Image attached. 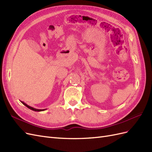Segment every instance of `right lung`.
<instances>
[{
    "label": "right lung",
    "mask_w": 152,
    "mask_h": 152,
    "mask_svg": "<svg viewBox=\"0 0 152 152\" xmlns=\"http://www.w3.org/2000/svg\"><path fill=\"white\" fill-rule=\"evenodd\" d=\"M21 102L22 103L23 105H25V106H27L28 108H29L30 110H33V111H45V110H46V109H44V110H38V109H36V108H34V107H31V106H29L28 105H27V104H25L24 102L21 101Z\"/></svg>",
    "instance_id": "add662e5"
}]
</instances>
